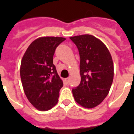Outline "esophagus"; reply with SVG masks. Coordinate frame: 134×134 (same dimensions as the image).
I'll list each match as a JSON object with an SVG mask.
<instances>
[{"instance_id":"1","label":"esophagus","mask_w":134,"mask_h":134,"mask_svg":"<svg viewBox=\"0 0 134 134\" xmlns=\"http://www.w3.org/2000/svg\"><path fill=\"white\" fill-rule=\"evenodd\" d=\"M65 81L66 83H69V78H66V79H65Z\"/></svg>"}]
</instances>
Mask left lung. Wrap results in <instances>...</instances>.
Masks as SVG:
<instances>
[{
    "label": "left lung",
    "instance_id": "obj_1",
    "mask_svg": "<svg viewBox=\"0 0 134 134\" xmlns=\"http://www.w3.org/2000/svg\"><path fill=\"white\" fill-rule=\"evenodd\" d=\"M80 55L79 86L72 89L74 99L85 108L101 104L108 95L113 80V63L102 41L90 35L71 37Z\"/></svg>",
    "mask_w": 134,
    "mask_h": 134
}]
</instances>
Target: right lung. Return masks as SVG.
<instances>
[{
	"label": "right lung",
	"instance_id": "1",
	"mask_svg": "<svg viewBox=\"0 0 134 134\" xmlns=\"http://www.w3.org/2000/svg\"><path fill=\"white\" fill-rule=\"evenodd\" d=\"M66 39L44 37L33 41L22 58L20 75L24 92L32 106L40 110L53 108L63 86L53 59L55 49Z\"/></svg>",
	"mask_w": 134,
	"mask_h": 134
}]
</instances>
